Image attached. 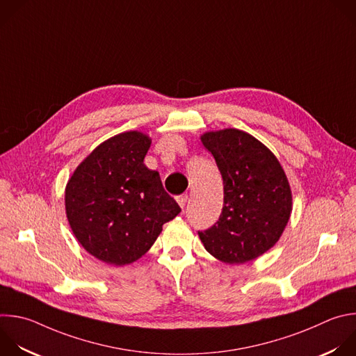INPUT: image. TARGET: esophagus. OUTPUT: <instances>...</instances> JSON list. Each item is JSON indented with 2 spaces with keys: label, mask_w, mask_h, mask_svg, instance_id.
Returning <instances> with one entry per match:
<instances>
[{
  "label": "esophagus",
  "mask_w": 356,
  "mask_h": 356,
  "mask_svg": "<svg viewBox=\"0 0 356 356\" xmlns=\"http://www.w3.org/2000/svg\"><path fill=\"white\" fill-rule=\"evenodd\" d=\"M187 200H188V195H187V194H181V195H177V197H176V201L179 202V205H180L181 208L186 207Z\"/></svg>",
  "instance_id": "obj_1"
}]
</instances>
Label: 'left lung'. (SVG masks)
Listing matches in <instances>:
<instances>
[{
	"instance_id": "left-lung-1",
	"label": "left lung",
	"mask_w": 356,
	"mask_h": 356,
	"mask_svg": "<svg viewBox=\"0 0 356 356\" xmlns=\"http://www.w3.org/2000/svg\"><path fill=\"white\" fill-rule=\"evenodd\" d=\"M202 145L215 158L223 180L219 219L198 232L209 254L243 264L270 250L281 238L292 211V194L274 154L253 136L226 129L205 133Z\"/></svg>"
}]
</instances>
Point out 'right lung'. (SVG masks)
<instances>
[{
  "instance_id": "add662e5",
  "label": "right lung",
  "mask_w": 356,
  "mask_h": 356,
  "mask_svg": "<svg viewBox=\"0 0 356 356\" xmlns=\"http://www.w3.org/2000/svg\"><path fill=\"white\" fill-rule=\"evenodd\" d=\"M151 140L138 131L100 144L74 172L65 188L70 226L96 259L126 266L155 243L163 223L181 209L156 170L144 165Z\"/></svg>"
}]
</instances>
